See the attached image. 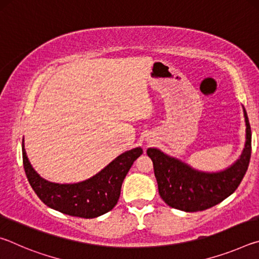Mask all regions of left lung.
Returning <instances> with one entry per match:
<instances>
[{
    "instance_id": "1",
    "label": "left lung",
    "mask_w": 259,
    "mask_h": 259,
    "mask_svg": "<svg viewBox=\"0 0 259 259\" xmlns=\"http://www.w3.org/2000/svg\"><path fill=\"white\" fill-rule=\"evenodd\" d=\"M244 117L247 142L243 153L224 171L201 172L156 148H148L147 155L153 161L160 196L169 207L187 212L202 211L221 203L239 187L251 156V129L245 111Z\"/></svg>"
}]
</instances>
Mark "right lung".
Wrapping results in <instances>:
<instances>
[{
	"mask_svg": "<svg viewBox=\"0 0 259 259\" xmlns=\"http://www.w3.org/2000/svg\"><path fill=\"white\" fill-rule=\"evenodd\" d=\"M143 154L140 147L117 156L93 178L77 184H56L35 172L26 156L23 139V163L30 186L43 203L58 211L81 218H96L115 207L121 186L134 162Z\"/></svg>",
	"mask_w": 259,
	"mask_h": 259,
	"instance_id": "add662e5",
	"label": "right lung"
}]
</instances>
